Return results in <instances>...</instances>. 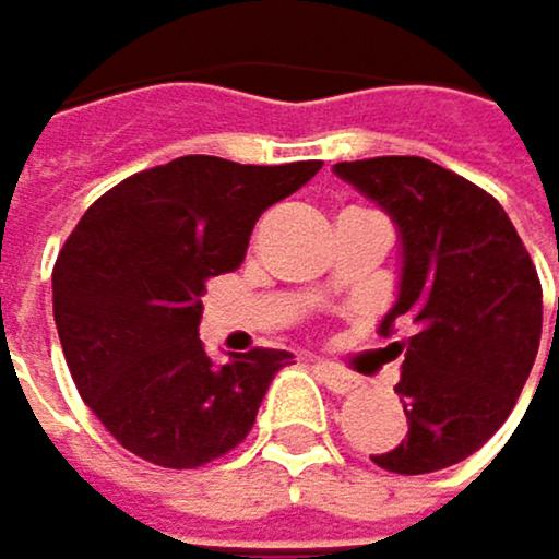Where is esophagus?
Wrapping results in <instances>:
<instances>
[{
    "instance_id": "obj_1",
    "label": "esophagus",
    "mask_w": 559,
    "mask_h": 559,
    "mask_svg": "<svg viewBox=\"0 0 559 559\" xmlns=\"http://www.w3.org/2000/svg\"><path fill=\"white\" fill-rule=\"evenodd\" d=\"M316 370H319L322 383H325L332 393H353V390L362 386V380H359L356 373H346V370H340V366H332V362H319Z\"/></svg>"
}]
</instances>
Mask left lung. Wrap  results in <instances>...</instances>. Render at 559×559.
<instances>
[{
	"instance_id": "8db88e82",
	"label": "left lung",
	"mask_w": 559,
	"mask_h": 559,
	"mask_svg": "<svg viewBox=\"0 0 559 559\" xmlns=\"http://www.w3.org/2000/svg\"><path fill=\"white\" fill-rule=\"evenodd\" d=\"M335 176L370 197L401 237V282L380 332L411 325L404 343L386 346L404 356L393 390L407 438L373 462L396 475L459 465L502 428L530 380L543 332L536 267L486 189L431 158H359L335 163Z\"/></svg>"
}]
</instances>
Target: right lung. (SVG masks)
I'll return each mask as SVG.
<instances>
[{
  "instance_id": "add662e5",
  "label": "right lung",
  "mask_w": 559,
  "mask_h": 559,
  "mask_svg": "<svg viewBox=\"0 0 559 559\" xmlns=\"http://www.w3.org/2000/svg\"><path fill=\"white\" fill-rule=\"evenodd\" d=\"M322 163L240 166L182 155L94 200L53 267V319L84 404L131 454L200 468L237 448L285 349L213 362L200 343L203 292L237 271L258 216Z\"/></svg>"
}]
</instances>
